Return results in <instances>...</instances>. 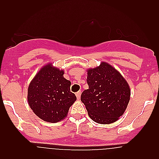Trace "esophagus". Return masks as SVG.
I'll list each match as a JSON object with an SVG mask.
<instances>
[{
	"label": "esophagus",
	"mask_w": 159,
	"mask_h": 159,
	"mask_svg": "<svg viewBox=\"0 0 159 159\" xmlns=\"http://www.w3.org/2000/svg\"><path fill=\"white\" fill-rule=\"evenodd\" d=\"M81 91H78V92L76 93V97L77 98H78V100H80V98H81Z\"/></svg>",
	"instance_id": "34e87169"
}]
</instances>
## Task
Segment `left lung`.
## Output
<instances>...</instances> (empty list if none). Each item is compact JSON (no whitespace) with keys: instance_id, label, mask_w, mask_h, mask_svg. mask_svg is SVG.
<instances>
[{"instance_id":"1","label":"left lung","mask_w":159,"mask_h":159,"mask_svg":"<svg viewBox=\"0 0 159 159\" xmlns=\"http://www.w3.org/2000/svg\"><path fill=\"white\" fill-rule=\"evenodd\" d=\"M89 89L84 90L81 101L89 117L96 123L108 125L123 115L131 97L128 81L115 67L105 61L87 69Z\"/></svg>"}]
</instances>
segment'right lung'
<instances>
[{"instance_id":"add662e5","label":"right lung","mask_w":159,"mask_h":159,"mask_svg":"<svg viewBox=\"0 0 159 159\" xmlns=\"http://www.w3.org/2000/svg\"><path fill=\"white\" fill-rule=\"evenodd\" d=\"M65 70L52 63L40 68L30 82L28 102L34 113L50 123L62 121L67 117L70 107L76 101L70 92V81L64 78Z\"/></svg>"}]
</instances>
